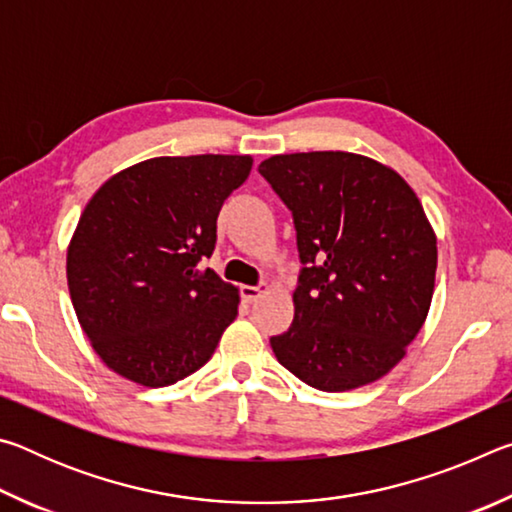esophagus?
I'll use <instances>...</instances> for the list:
<instances>
[{
	"mask_svg": "<svg viewBox=\"0 0 512 512\" xmlns=\"http://www.w3.org/2000/svg\"><path fill=\"white\" fill-rule=\"evenodd\" d=\"M266 291H268L266 284H257V287H250V284H246V287H241V298H244L246 302H255L262 298Z\"/></svg>",
	"mask_w": 512,
	"mask_h": 512,
	"instance_id": "esophagus-1",
	"label": "esophagus"
}]
</instances>
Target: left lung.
I'll list each match as a JSON object with an SVG mask.
<instances>
[{
	"mask_svg": "<svg viewBox=\"0 0 512 512\" xmlns=\"http://www.w3.org/2000/svg\"><path fill=\"white\" fill-rule=\"evenodd\" d=\"M259 173L293 212L305 264L277 361L305 384L343 393L404 359L436 287V232L411 185L350 151L282 153Z\"/></svg>",
	"mask_w": 512,
	"mask_h": 512,
	"instance_id": "1",
	"label": "left lung"
}]
</instances>
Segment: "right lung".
Here are the masks:
<instances>
[{
  "mask_svg": "<svg viewBox=\"0 0 512 512\" xmlns=\"http://www.w3.org/2000/svg\"><path fill=\"white\" fill-rule=\"evenodd\" d=\"M250 169V155H162L110 176L85 205L67 246V287L112 372L160 388L210 361L237 318L239 289L203 259L223 201Z\"/></svg>",
  "mask_w": 512,
  "mask_h": 512,
  "instance_id": "1",
  "label": "right lung"
}]
</instances>
